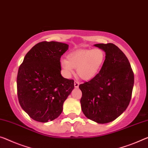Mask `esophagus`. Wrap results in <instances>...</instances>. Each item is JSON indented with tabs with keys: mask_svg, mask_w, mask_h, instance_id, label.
I'll list each match as a JSON object with an SVG mask.
<instances>
[{
	"mask_svg": "<svg viewBox=\"0 0 148 148\" xmlns=\"http://www.w3.org/2000/svg\"><path fill=\"white\" fill-rule=\"evenodd\" d=\"M74 86H75V88H78L79 86V82L75 81V82H74Z\"/></svg>",
	"mask_w": 148,
	"mask_h": 148,
	"instance_id": "1",
	"label": "esophagus"
}]
</instances>
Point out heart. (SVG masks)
<instances>
[{"label": "heart", "mask_w": 148, "mask_h": 148, "mask_svg": "<svg viewBox=\"0 0 148 148\" xmlns=\"http://www.w3.org/2000/svg\"><path fill=\"white\" fill-rule=\"evenodd\" d=\"M106 61V53L101 48L79 49L68 54L66 59L60 61L65 77H69L77 68L81 79L89 81L99 73Z\"/></svg>", "instance_id": "1"}]
</instances>
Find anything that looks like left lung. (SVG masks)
I'll return each instance as SVG.
<instances>
[{
	"instance_id": "8db88e82",
	"label": "left lung",
	"mask_w": 148,
	"mask_h": 148,
	"mask_svg": "<svg viewBox=\"0 0 148 148\" xmlns=\"http://www.w3.org/2000/svg\"><path fill=\"white\" fill-rule=\"evenodd\" d=\"M106 61L94 79L79 85L82 111L88 119L106 124L116 119L130 102L134 76L128 58L114 44H98Z\"/></svg>"
}]
</instances>
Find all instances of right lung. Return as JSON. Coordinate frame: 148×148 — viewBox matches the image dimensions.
<instances>
[{"label": "right lung", "instance_id": "right-lung-1", "mask_svg": "<svg viewBox=\"0 0 148 148\" xmlns=\"http://www.w3.org/2000/svg\"><path fill=\"white\" fill-rule=\"evenodd\" d=\"M68 48L64 43L40 42L26 53L20 65L17 75L19 103L36 121L57 119L73 90L74 81L61 74L60 58Z\"/></svg>", "mask_w": 148, "mask_h": 148}]
</instances>
